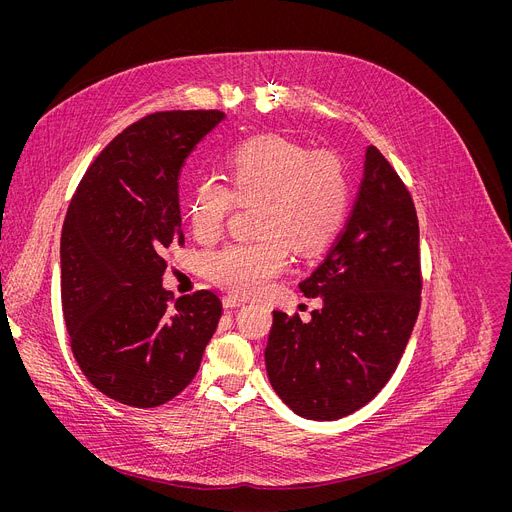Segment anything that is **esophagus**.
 <instances>
[{
    "mask_svg": "<svg viewBox=\"0 0 512 512\" xmlns=\"http://www.w3.org/2000/svg\"><path fill=\"white\" fill-rule=\"evenodd\" d=\"M223 306H225L227 310H235V308H241V306H245V300H241V298H235V296H225V298H223Z\"/></svg>",
    "mask_w": 512,
    "mask_h": 512,
    "instance_id": "34e87169",
    "label": "esophagus"
}]
</instances>
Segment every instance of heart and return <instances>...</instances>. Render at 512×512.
Here are the masks:
<instances>
[{
    "label": "heart",
    "mask_w": 512,
    "mask_h": 512,
    "mask_svg": "<svg viewBox=\"0 0 512 512\" xmlns=\"http://www.w3.org/2000/svg\"><path fill=\"white\" fill-rule=\"evenodd\" d=\"M227 184L198 180L186 202L192 233L202 243L221 237L237 206L255 208V241L231 243L206 259L208 277L237 296H253L281 275L291 247L302 257L320 253L340 231L350 186L332 152H310L281 135L251 137L227 154Z\"/></svg>",
    "instance_id": "b5f03b06"
}]
</instances>
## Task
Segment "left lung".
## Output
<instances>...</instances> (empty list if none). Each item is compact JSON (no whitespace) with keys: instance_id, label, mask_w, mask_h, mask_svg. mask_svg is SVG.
Masks as SVG:
<instances>
[{"instance_id":"8db88e82","label":"left lung","mask_w":512,"mask_h":512,"mask_svg":"<svg viewBox=\"0 0 512 512\" xmlns=\"http://www.w3.org/2000/svg\"><path fill=\"white\" fill-rule=\"evenodd\" d=\"M300 289L306 298H322V308L310 322L273 312L267 377L291 411L334 421L387 385L421 304L417 212L375 145L364 154L344 231Z\"/></svg>"}]
</instances>
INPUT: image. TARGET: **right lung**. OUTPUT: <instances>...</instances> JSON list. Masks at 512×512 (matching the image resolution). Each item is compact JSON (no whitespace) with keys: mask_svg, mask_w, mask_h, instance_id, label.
Instances as JSON below:
<instances>
[{"mask_svg":"<svg viewBox=\"0 0 512 512\" xmlns=\"http://www.w3.org/2000/svg\"><path fill=\"white\" fill-rule=\"evenodd\" d=\"M223 111H162L123 129L83 176L60 237L70 348L89 383L131 407H158L198 373L223 304L200 289L174 302L164 253L184 243L178 178Z\"/></svg>","mask_w":512,"mask_h":512,"instance_id":"right-lung-1","label":"right lung"}]
</instances>
